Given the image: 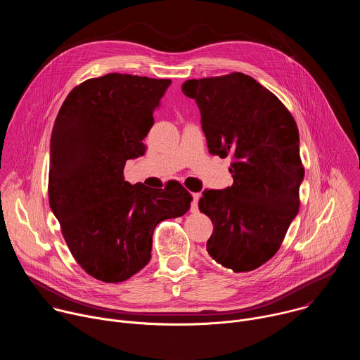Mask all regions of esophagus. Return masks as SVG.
Wrapping results in <instances>:
<instances>
[{
    "instance_id": "1",
    "label": "esophagus",
    "mask_w": 360,
    "mask_h": 360,
    "mask_svg": "<svg viewBox=\"0 0 360 360\" xmlns=\"http://www.w3.org/2000/svg\"><path fill=\"white\" fill-rule=\"evenodd\" d=\"M199 193H192V202H191V212L198 211V200H199Z\"/></svg>"
}]
</instances>
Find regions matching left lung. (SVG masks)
I'll list each match as a JSON object with an SVG mask.
<instances>
[{
	"label": "left lung",
	"instance_id": "1",
	"mask_svg": "<svg viewBox=\"0 0 360 360\" xmlns=\"http://www.w3.org/2000/svg\"><path fill=\"white\" fill-rule=\"evenodd\" d=\"M182 92L196 101L212 155H232L233 184L203 191L199 211L214 225L211 258L233 272L268 262L299 211L304 169L299 131L271 91L242 72L188 79Z\"/></svg>",
	"mask_w": 360,
	"mask_h": 360
}]
</instances>
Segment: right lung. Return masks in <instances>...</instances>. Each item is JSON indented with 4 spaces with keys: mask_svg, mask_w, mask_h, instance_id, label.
Masks as SVG:
<instances>
[{
    "mask_svg": "<svg viewBox=\"0 0 360 360\" xmlns=\"http://www.w3.org/2000/svg\"><path fill=\"white\" fill-rule=\"evenodd\" d=\"M171 79L107 74L75 86L57 115L49 149V207L64 239L91 276L118 283L150 259L152 233L188 212L191 193L178 182L162 189L124 179L128 160L142 157Z\"/></svg>",
    "mask_w": 360,
    "mask_h": 360,
    "instance_id": "add662e5",
    "label": "right lung"
}]
</instances>
